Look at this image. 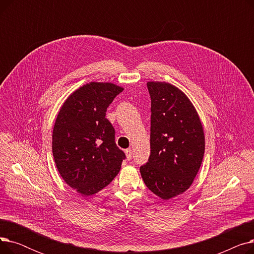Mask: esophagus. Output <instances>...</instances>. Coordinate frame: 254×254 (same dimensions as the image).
Returning a JSON list of instances; mask_svg holds the SVG:
<instances>
[{
  "mask_svg": "<svg viewBox=\"0 0 254 254\" xmlns=\"http://www.w3.org/2000/svg\"><path fill=\"white\" fill-rule=\"evenodd\" d=\"M126 155H127V161H130L131 157H132V152H131V149H127V150H126Z\"/></svg>",
  "mask_w": 254,
  "mask_h": 254,
  "instance_id": "obj_1",
  "label": "esophagus"
}]
</instances>
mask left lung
<instances>
[{"mask_svg":"<svg viewBox=\"0 0 254 254\" xmlns=\"http://www.w3.org/2000/svg\"><path fill=\"white\" fill-rule=\"evenodd\" d=\"M151 99L150 155L140 167L146 186L169 199L191 185L202 165L205 136L201 120L184 93L166 82H148Z\"/></svg>","mask_w":254,"mask_h":254,"instance_id":"obj_1","label":"left lung"}]
</instances>
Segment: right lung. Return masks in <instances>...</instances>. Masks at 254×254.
Instances as JSON below:
<instances>
[{"label": "right lung", "instance_id": "obj_1", "mask_svg": "<svg viewBox=\"0 0 254 254\" xmlns=\"http://www.w3.org/2000/svg\"><path fill=\"white\" fill-rule=\"evenodd\" d=\"M124 90L90 82L65 100L52 132V153L61 176L82 195L95 194L118 174L126 154L115 143L106 111Z\"/></svg>", "mask_w": 254, "mask_h": 254}]
</instances>
